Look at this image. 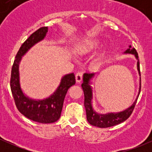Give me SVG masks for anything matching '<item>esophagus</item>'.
Returning a JSON list of instances; mask_svg holds the SVG:
<instances>
[{"label": "esophagus", "mask_w": 152, "mask_h": 152, "mask_svg": "<svg viewBox=\"0 0 152 152\" xmlns=\"http://www.w3.org/2000/svg\"><path fill=\"white\" fill-rule=\"evenodd\" d=\"M82 73L81 72H78L76 74V81L77 83H79V82H82Z\"/></svg>", "instance_id": "esophagus-1"}]
</instances>
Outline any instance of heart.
Returning a JSON list of instances; mask_svg holds the SVG:
<instances>
[{"mask_svg":"<svg viewBox=\"0 0 152 152\" xmlns=\"http://www.w3.org/2000/svg\"><path fill=\"white\" fill-rule=\"evenodd\" d=\"M99 42L97 39H89L79 44L76 47V50L81 54H85L96 49L99 45Z\"/></svg>","mask_w":152,"mask_h":152,"instance_id":"1","label":"heart"}]
</instances>
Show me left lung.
<instances>
[{
	"instance_id": "obj_1",
	"label": "left lung",
	"mask_w": 152,
	"mask_h": 152,
	"mask_svg": "<svg viewBox=\"0 0 152 152\" xmlns=\"http://www.w3.org/2000/svg\"><path fill=\"white\" fill-rule=\"evenodd\" d=\"M124 53H131L134 54L137 60V67L139 74L140 76V61H139L138 54L137 50L134 48H132L131 45L129 46V48L124 52ZM94 76V73H85L83 76V83L82 84V87L83 89L84 94H85V107L87 114V120L91 125L95 126L100 127V128H107V127L113 126L117 124H119L122 122L125 121L127 118H129L131 114L134 110V106L136 104L139 94L140 93L141 88V83H140V89L139 93L136 98L135 101L132 105L130 106L126 110L122 112H119L117 113H107V114H99L96 113L93 108L92 105V99H93V90L90 86V79ZM141 81V80H140Z\"/></svg>"
}]
</instances>
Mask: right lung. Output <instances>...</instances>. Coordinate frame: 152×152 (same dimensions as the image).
<instances>
[{"instance_id": "obj_1", "label": "right lung", "mask_w": 152, "mask_h": 152, "mask_svg": "<svg viewBox=\"0 0 152 152\" xmlns=\"http://www.w3.org/2000/svg\"><path fill=\"white\" fill-rule=\"evenodd\" d=\"M47 32L48 27H41L22 44L15 56L10 79L11 90L18 110L30 120L41 124H50L59 120L67 90L76 83L75 76L72 73L62 78L56 91L47 99L34 100L23 93L20 84V62L31 48L45 38Z\"/></svg>"}]
</instances>
